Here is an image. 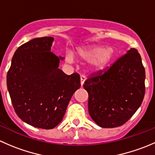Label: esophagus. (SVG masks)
I'll list each match as a JSON object with an SVG mask.
<instances>
[{
	"label": "esophagus",
	"instance_id": "34e87169",
	"mask_svg": "<svg viewBox=\"0 0 155 155\" xmlns=\"http://www.w3.org/2000/svg\"><path fill=\"white\" fill-rule=\"evenodd\" d=\"M85 76H81L80 77V82H81V86H82L84 84V82H85Z\"/></svg>",
	"mask_w": 155,
	"mask_h": 155
}]
</instances>
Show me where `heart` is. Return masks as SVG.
<instances>
[{"label":"heart","mask_w":155,"mask_h":155,"mask_svg":"<svg viewBox=\"0 0 155 155\" xmlns=\"http://www.w3.org/2000/svg\"><path fill=\"white\" fill-rule=\"evenodd\" d=\"M74 54L77 58L82 61H88L89 69L92 71H100L108 66L115 55V50L112 47L104 48L103 46H91V47L77 48ZM68 61H73L71 54L66 57Z\"/></svg>","instance_id":"b5f03b06"}]
</instances>
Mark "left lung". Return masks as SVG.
I'll return each mask as SVG.
<instances>
[{
    "label": "left lung",
    "mask_w": 155,
    "mask_h": 155,
    "mask_svg": "<svg viewBox=\"0 0 155 155\" xmlns=\"http://www.w3.org/2000/svg\"><path fill=\"white\" fill-rule=\"evenodd\" d=\"M141 56L130 48L109 70L93 74L83 85L88 93V112L98 126L119 127L141 106L145 91Z\"/></svg>",
    "instance_id": "obj_1"
}]
</instances>
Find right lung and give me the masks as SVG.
Returning <instances> with one entry per match:
<instances>
[{
  "instance_id": "add662e5",
  "label": "right lung",
  "mask_w": 155,
  "mask_h": 155,
  "mask_svg": "<svg viewBox=\"0 0 155 155\" xmlns=\"http://www.w3.org/2000/svg\"><path fill=\"white\" fill-rule=\"evenodd\" d=\"M54 38L40 37L16 49L7 76L15 113L30 125L52 129L63 119L69 102L80 87L77 73L58 68L64 58L51 51Z\"/></svg>"
}]
</instances>
